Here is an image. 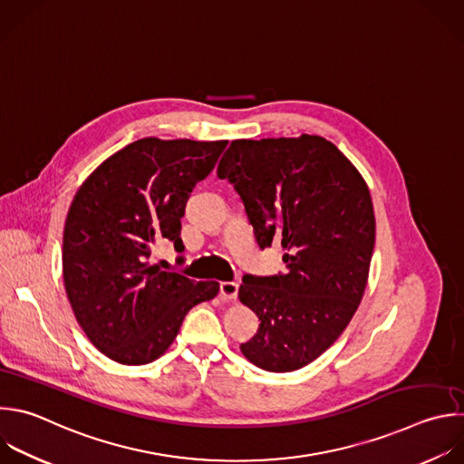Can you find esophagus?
Wrapping results in <instances>:
<instances>
[{
	"instance_id": "esophagus-1",
	"label": "esophagus",
	"mask_w": 464,
	"mask_h": 464,
	"mask_svg": "<svg viewBox=\"0 0 464 464\" xmlns=\"http://www.w3.org/2000/svg\"><path fill=\"white\" fill-rule=\"evenodd\" d=\"M220 293H222V296L227 298V300L237 298V295H238V282H233V280L222 282V284H220Z\"/></svg>"
}]
</instances>
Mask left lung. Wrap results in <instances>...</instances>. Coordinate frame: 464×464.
<instances>
[{
  "label": "left lung",
  "mask_w": 464,
  "mask_h": 464,
  "mask_svg": "<svg viewBox=\"0 0 464 464\" xmlns=\"http://www.w3.org/2000/svg\"><path fill=\"white\" fill-rule=\"evenodd\" d=\"M217 175L238 193L260 249L278 244L287 267L242 278L240 302L260 326L240 350L266 372H295L337 341L362 298L375 246L368 186L312 134L235 140Z\"/></svg>",
  "instance_id": "1"
}]
</instances>
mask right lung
<instances>
[{"instance_id":"add662e5","label":"right lung","mask_w":464,"mask_h":464,"mask_svg":"<svg viewBox=\"0 0 464 464\" xmlns=\"http://www.w3.org/2000/svg\"><path fill=\"white\" fill-rule=\"evenodd\" d=\"M226 145L141 138L78 189L63 229V280L76 321L109 359L127 366L159 359L191 307L217 296L218 282L191 280L149 258L157 244L186 249V204Z\"/></svg>"}]
</instances>
